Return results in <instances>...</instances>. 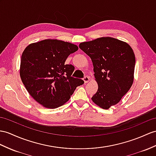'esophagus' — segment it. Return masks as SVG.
<instances>
[{"label": "esophagus", "instance_id": "34e87169", "mask_svg": "<svg viewBox=\"0 0 156 156\" xmlns=\"http://www.w3.org/2000/svg\"><path fill=\"white\" fill-rule=\"evenodd\" d=\"M83 81H84L85 83H87L90 81V79L88 77V76H85V77H84V79H83Z\"/></svg>", "mask_w": 156, "mask_h": 156}]
</instances>
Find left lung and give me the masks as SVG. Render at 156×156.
<instances>
[{"instance_id": "obj_1", "label": "left lung", "mask_w": 156, "mask_h": 156, "mask_svg": "<svg viewBox=\"0 0 156 156\" xmlns=\"http://www.w3.org/2000/svg\"><path fill=\"white\" fill-rule=\"evenodd\" d=\"M79 47L93 62L98 87L93 102L103 109L119 103L134 81L136 59L130 45L114 37H101Z\"/></svg>"}]
</instances>
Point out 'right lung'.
<instances>
[{"label": "right lung", "mask_w": 156, "mask_h": 156, "mask_svg": "<svg viewBox=\"0 0 156 156\" xmlns=\"http://www.w3.org/2000/svg\"><path fill=\"white\" fill-rule=\"evenodd\" d=\"M77 45L57 39H46L29 44L22 54L20 75L34 100L48 108H56L69 100L80 79L71 77L72 65L65 62Z\"/></svg>", "instance_id": "add662e5"}]
</instances>
